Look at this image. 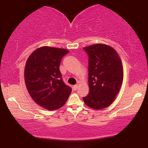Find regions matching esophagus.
Returning <instances> with one entry per match:
<instances>
[{"label":"esophagus","instance_id":"34e87169","mask_svg":"<svg viewBox=\"0 0 148 148\" xmlns=\"http://www.w3.org/2000/svg\"><path fill=\"white\" fill-rule=\"evenodd\" d=\"M78 88V85L77 84V85H75V86H73V89H74V90H77V89Z\"/></svg>","mask_w":148,"mask_h":148}]
</instances>
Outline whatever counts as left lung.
<instances>
[{
    "label": "left lung",
    "mask_w": 148,
    "mask_h": 148,
    "mask_svg": "<svg viewBox=\"0 0 148 148\" xmlns=\"http://www.w3.org/2000/svg\"><path fill=\"white\" fill-rule=\"evenodd\" d=\"M88 56L89 94L83 100L94 109L108 107L114 100L123 80V69L119 54L106 44L84 48Z\"/></svg>",
    "instance_id": "8db88e82"
}]
</instances>
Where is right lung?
Instances as JSON below:
<instances>
[{
    "instance_id": "right-lung-1",
    "label": "right lung",
    "mask_w": 148,
    "mask_h": 148,
    "mask_svg": "<svg viewBox=\"0 0 148 148\" xmlns=\"http://www.w3.org/2000/svg\"><path fill=\"white\" fill-rule=\"evenodd\" d=\"M69 52L43 46L34 50L26 62L24 76L28 92L36 103L47 110L62 107L71 92L59 70L62 58Z\"/></svg>"
}]
</instances>
